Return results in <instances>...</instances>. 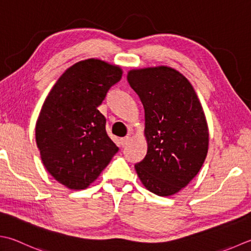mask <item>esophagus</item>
Listing matches in <instances>:
<instances>
[{
    "instance_id": "esophagus-1",
    "label": "esophagus",
    "mask_w": 251,
    "mask_h": 251,
    "mask_svg": "<svg viewBox=\"0 0 251 251\" xmlns=\"http://www.w3.org/2000/svg\"><path fill=\"white\" fill-rule=\"evenodd\" d=\"M129 140H130V138H129L128 136H126V137H124V138L121 139V145H122L123 148H124V147H126L127 145H128Z\"/></svg>"
}]
</instances>
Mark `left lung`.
Wrapping results in <instances>:
<instances>
[{
    "label": "left lung",
    "instance_id": "8db88e82",
    "mask_svg": "<svg viewBox=\"0 0 251 251\" xmlns=\"http://www.w3.org/2000/svg\"><path fill=\"white\" fill-rule=\"evenodd\" d=\"M127 80L144 105L148 144L136 172L147 189L168 197L189 184L207 156L209 130L202 106L187 78L174 68L132 70Z\"/></svg>",
    "mask_w": 251,
    "mask_h": 251
}]
</instances>
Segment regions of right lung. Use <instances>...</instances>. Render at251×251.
Listing matches in <instances>:
<instances>
[{
  "instance_id": "obj_1",
  "label": "right lung",
  "mask_w": 251,
  "mask_h": 251,
  "mask_svg": "<svg viewBox=\"0 0 251 251\" xmlns=\"http://www.w3.org/2000/svg\"><path fill=\"white\" fill-rule=\"evenodd\" d=\"M122 74L120 66L97 58L78 62L58 78L43 103L37 146L44 168L67 188H87L119 151L98 106Z\"/></svg>"
}]
</instances>
